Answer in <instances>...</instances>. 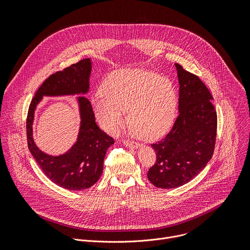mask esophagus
<instances>
[{
	"label": "esophagus",
	"mask_w": 250,
	"mask_h": 250,
	"mask_svg": "<svg viewBox=\"0 0 250 250\" xmlns=\"http://www.w3.org/2000/svg\"><path fill=\"white\" fill-rule=\"evenodd\" d=\"M124 145L126 146V147H132V148H137L140 146L139 144H136V142L132 141V140H127V139H125L124 140Z\"/></svg>",
	"instance_id": "esophagus-1"
}]
</instances>
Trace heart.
I'll list each match as a JSON object with an SVG mask.
<instances>
[{"instance_id":"heart-1","label":"heart","mask_w":250,"mask_h":250,"mask_svg":"<svg viewBox=\"0 0 250 250\" xmlns=\"http://www.w3.org/2000/svg\"><path fill=\"white\" fill-rule=\"evenodd\" d=\"M96 94L92 109L101 127L117 133L127 121L146 140H156L172 127L177 94L172 82L153 71L122 69L110 74Z\"/></svg>"}]
</instances>
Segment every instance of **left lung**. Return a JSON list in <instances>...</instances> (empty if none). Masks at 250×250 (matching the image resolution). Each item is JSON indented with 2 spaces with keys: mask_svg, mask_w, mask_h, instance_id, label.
<instances>
[{
  "mask_svg": "<svg viewBox=\"0 0 250 250\" xmlns=\"http://www.w3.org/2000/svg\"><path fill=\"white\" fill-rule=\"evenodd\" d=\"M179 80V116L172 129L151 145L156 162L147 172L157 188L180 187L195 178L215 150L218 118L212 97L200 78L175 63Z\"/></svg>",
  "mask_w": 250,
  "mask_h": 250,
  "instance_id": "8db88e82",
  "label": "left lung"
}]
</instances>
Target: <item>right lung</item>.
I'll use <instances>...</instances> for the list:
<instances>
[{"instance_id": "obj_1", "label": "right lung", "mask_w": 250, "mask_h": 250, "mask_svg": "<svg viewBox=\"0 0 250 250\" xmlns=\"http://www.w3.org/2000/svg\"><path fill=\"white\" fill-rule=\"evenodd\" d=\"M91 70V59L86 58L50 75L35 93L27 113L26 136L31 155L48 179L67 190L88 189L100 179L105 152L115 141L97 125L90 101L80 96L77 97L81 118L77 141L67 152L49 155L42 151L33 140L34 112L43 97L87 94Z\"/></svg>"}]
</instances>
